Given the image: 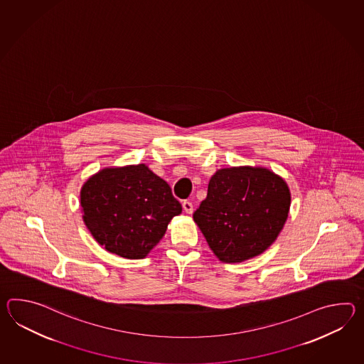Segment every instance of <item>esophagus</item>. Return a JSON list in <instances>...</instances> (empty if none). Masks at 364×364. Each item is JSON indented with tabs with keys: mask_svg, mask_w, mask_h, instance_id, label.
<instances>
[{
	"mask_svg": "<svg viewBox=\"0 0 364 364\" xmlns=\"http://www.w3.org/2000/svg\"><path fill=\"white\" fill-rule=\"evenodd\" d=\"M183 209H184L188 214H192V213H193V203L191 201H188V200L183 201Z\"/></svg>",
	"mask_w": 364,
	"mask_h": 364,
	"instance_id": "esophagus-1",
	"label": "esophagus"
}]
</instances>
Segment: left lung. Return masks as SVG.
Wrapping results in <instances>:
<instances>
[{
    "mask_svg": "<svg viewBox=\"0 0 364 364\" xmlns=\"http://www.w3.org/2000/svg\"><path fill=\"white\" fill-rule=\"evenodd\" d=\"M290 191L267 168H223L209 181L194 211L211 251L220 261L242 262L267 251L290 210Z\"/></svg>",
    "mask_w": 364,
    "mask_h": 364,
    "instance_id": "obj_1",
    "label": "left lung"
}]
</instances>
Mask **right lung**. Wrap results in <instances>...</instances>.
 <instances>
[{"instance_id": "1", "label": "right lung", "mask_w": 364, "mask_h": 364, "mask_svg": "<svg viewBox=\"0 0 364 364\" xmlns=\"http://www.w3.org/2000/svg\"><path fill=\"white\" fill-rule=\"evenodd\" d=\"M83 220L100 245L124 259H144L181 213L171 188L145 164L105 168L82 186Z\"/></svg>"}]
</instances>
